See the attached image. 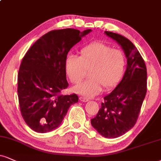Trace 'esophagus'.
<instances>
[{
  "label": "esophagus",
  "mask_w": 161,
  "mask_h": 161,
  "mask_svg": "<svg viewBox=\"0 0 161 161\" xmlns=\"http://www.w3.org/2000/svg\"><path fill=\"white\" fill-rule=\"evenodd\" d=\"M79 100H80L81 101H82V102H87V101H88V98L85 97H79Z\"/></svg>",
  "instance_id": "34e87169"
}]
</instances>
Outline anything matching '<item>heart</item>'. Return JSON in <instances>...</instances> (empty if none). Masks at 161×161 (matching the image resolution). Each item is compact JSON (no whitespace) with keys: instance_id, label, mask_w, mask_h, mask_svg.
Masks as SVG:
<instances>
[{"instance_id":"heart-1","label":"heart","mask_w":161,"mask_h":161,"mask_svg":"<svg viewBox=\"0 0 161 161\" xmlns=\"http://www.w3.org/2000/svg\"><path fill=\"white\" fill-rule=\"evenodd\" d=\"M126 66L125 53L103 42H94L84 46L79 57L69 55L65 60V71L70 82L78 84L87 76L86 82L75 86L78 94L92 97L119 84Z\"/></svg>"}]
</instances>
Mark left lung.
I'll return each instance as SVG.
<instances>
[{
  "label": "left lung",
  "instance_id": "1",
  "mask_svg": "<svg viewBox=\"0 0 161 161\" xmlns=\"http://www.w3.org/2000/svg\"><path fill=\"white\" fill-rule=\"evenodd\" d=\"M117 41L127 58L122 80L103 97L101 108L91 123L106 138H116L130 130L138 119L147 92V69L144 60L133 42L116 33L105 31Z\"/></svg>",
  "mask_w": 161,
  "mask_h": 161
}]
</instances>
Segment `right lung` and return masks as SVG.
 Wrapping results in <instances>:
<instances>
[{
    "label": "right lung",
    "mask_w": 161,
    "mask_h": 161,
    "mask_svg": "<svg viewBox=\"0 0 161 161\" xmlns=\"http://www.w3.org/2000/svg\"><path fill=\"white\" fill-rule=\"evenodd\" d=\"M91 31H51L25 55L18 73V97L23 119L33 130L46 133L57 128L69 106L78 102L75 94H61L69 86L65 60L71 48Z\"/></svg>",
    "instance_id": "obj_1"
}]
</instances>
